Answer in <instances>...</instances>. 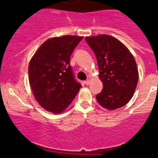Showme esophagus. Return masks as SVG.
I'll return each instance as SVG.
<instances>
[{
	"instance_id": "34e87169",
	"label": "esophagus",
	"mask_w": 158,
	"mask_h": 158,
	"mask_svg": "<svg viewBox=\"0 0 158 158\" xmlns=\"http://www.w3.org/2000/svg\"><path fill=\"white\" fill-rule=\"evenodd\" d=\"M90 79H87L86 81H85V84L86 85H90Z\"/></svg>"
}]
</instances>
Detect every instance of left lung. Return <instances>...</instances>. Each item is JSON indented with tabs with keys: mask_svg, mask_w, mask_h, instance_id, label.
Segmentation results:
<instances>
[{
	"mask_svg": "<svg viewBox=\"0 0 158 158\" xmlns=\"http://www.w3.org/2000/svg\"><path fill=\"white\" fill-rule=\"evenodd\" d=\"M97 60L102 91L96 96L106 109L115 110L129 102L135 93L138 70L128 49L113 36L99 35L85 38Z\"/></svg>",
	"mask_w": 158,
	"mask_h": 158,
	"instance_id": "obj_1",
	"label": "left lung"
}]
</instances>
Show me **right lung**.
Masks as SVG:
<instances>
[{"instance_id":"add662e5","label":"right lung","mask_w":158,"mask_h":158,"mask_svg":"<svg viewBox=\"0 0 158 158\" xmlns=\"http://www.w3.org/2000/svg\"><path fill=\"white\" fill-rule=\"evenodd\" d=\"M82 39L64 35L47 40L30 60V87L38 102L48 111L61 113L81 87L74 77L70 59Z\"/></svg>"}]
</instances>
